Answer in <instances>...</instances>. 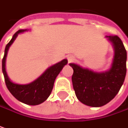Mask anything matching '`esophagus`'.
Listing matches in <instances>:
<instances>
[{"label":"esophagus","instance_id":"1","mask_svg":"<svg viewBox=\"0 0 128 128\" xmlns=\"http://www.w3.org/2000/svg\"><path fill=\"white\" fill-rule=\"evenodd\" d=\"M74 59H75V57L72 56H70L68 57V61H69V62L72 61V60H73Z\"/></svg>","mask_w":128,"mask_h":128}]
</instances>
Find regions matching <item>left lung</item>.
<instances>
[{
    "label": "left lung",
    "instance_id": "obj_1",
    "mask_svg": "<svg viewBox=\"0 0 128 128\" xmlns=\"http://www.w3.org/2000/svg\"><path fill=\"white\" fill-rule=\"evenodd\" d=\"M112 42L115 56L111 68L105 72H96L74 63L72 82L77 98L91 107H101L112 100L123 84L126 76V52L123 42L118 36H107Z\"/></svg>",
    "mask_w": 128,
    "mask_h": 128
}]
</instances>
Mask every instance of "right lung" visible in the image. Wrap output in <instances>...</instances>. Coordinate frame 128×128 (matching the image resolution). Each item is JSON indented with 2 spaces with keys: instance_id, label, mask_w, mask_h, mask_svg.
<instances>
[{
  "instance_id": "right-lung-1",
  "label": "right lung",
  "mask_w": 128,
  "mask_h": 128,
  "mask_svg": "<svg viewBox=\"0 0 128 128\" xmlns=\"http://www.w3.org/2000/svg\"><path fill=\"white\" fill-rule=\"evenodd\" d=\"M26 30V29L18 30L13 35L10 42L6 45L4 56L2 60V70L5 78L6 85L7 86L8 90L10 92L12 96L17 100L25 104L30 106H36L46 100L47 98L50 95L55 80L60 72L61 71L63 66L68 63V60L66 59H64L62 61L50 67L38 79L29 84L19 85L13 83L8 78L6 71V58L9 47L11 46L18 35Z\"/></svg>"
}]
</instances>
